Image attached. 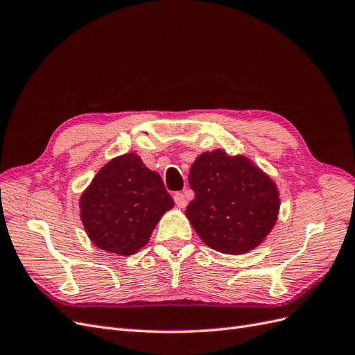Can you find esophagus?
I'll return each mask as SVG.
<instances>
[{"label":"esophagus","instance_id":"esophagus-1","mask_svg":"<svg viewBox=\"0 0 355 355\" xmlns=\"http://www.w3.org/2000/svg\"><path fill=\"white\" fill-rule=\"evenodd\" d=\"M173 200H175V202H176V206L178 207H185L187 206V197H185V194H182V192H176V194L173 196Z\"/></svg>","mask_w":355,"mask_h":355}]
</instances>
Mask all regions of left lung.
I'll list each match as a JSON object with an SVG mask.
<instances>
[{
    "instance_id": "left-lung-1",
    "label": "left lung",
    "mask_w": 355,
    "mask_h": 355,
    "mask_svg": "<svg viewBox=\"0 0 355 355\" xmlns=\"http://www.w3.org/2000/svg\"><path fill=\"white\" fill-rule=\"evenodd\" d=\"M196 198L187 216L211 249L243 254L259 245L277 220L280 200L274 182L245 157L216 149L202 153L189 170Z\"/></svg>"
}]
</instances>
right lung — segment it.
<instances>
[{
  "label": "right lung",
  "instance_id": "right-lung-1",
  "mask_svg": "<svg viewBox=\"0 0 355 355\" xmlns=\"http://www.w3.org/2000/svg\"><path fill=\"white\" fill-rule=\"evenodd\" d=\"M173 198L155 171L136 154H124L103 166L80 200L81 220L102 250L128 256L148 243Z\"/></svg>",
  "mask_w": 355,
  "mask_h": 355
}]
</instances>
